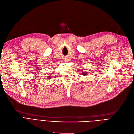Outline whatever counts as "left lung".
Masks as SVG:
<instances>
[{"label":"left lung","instance_id":"left-lung-1","mask_svg":"<svg viewBox=\"0 0 134 134\" xmlns=\"http://www.w3.org/2000/svg\"><path fill=\"white\" fill-rule=\"evenodd\" d=\"M82 75H84V76H86V75H87V72H85V71H82Z\"/></svg>","mask_w":134,"mask_h":134}]
</instances>
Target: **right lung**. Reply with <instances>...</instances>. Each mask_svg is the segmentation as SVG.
Returning <instances> with one entry per match:
<instances>
[{
  "label": "right lung",
  "mask_w": 134,
  "mask_h": 134,
  "mask_svg": "<svg viewBox=\"0 0 134 134\" xmlns=\"http://www.w3.org/2000/svg\"><path fill=\"white\" fill-rule=\"evenodd\" d=\"M47 78H48V79H51V78H52V76H47Z\"/></svg>",
  "instance_id": "obj_1"
}]
</instances>
